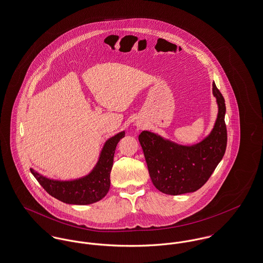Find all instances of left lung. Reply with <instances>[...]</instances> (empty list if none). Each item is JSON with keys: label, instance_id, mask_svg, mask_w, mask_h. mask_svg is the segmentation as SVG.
Masks as SVG:
<instances>
[{"label": "left lung", "instance_id": "obj_1", "mask_svg": "<svg viewBox=\"0 0 263 263\" xmlns=\"http://www.w3.org/2000/svg\"><path fill=\"white\" fill-rule=\"evenodd\" d=\"M218 116L211 133L194 145H180L143 131L138 139L152 183L163 194L177 196L201 189L222 160L227 146L225 100L213 84Z\"/></svg>", "mask_w": 263, "mask_h": 263}]
</instances>
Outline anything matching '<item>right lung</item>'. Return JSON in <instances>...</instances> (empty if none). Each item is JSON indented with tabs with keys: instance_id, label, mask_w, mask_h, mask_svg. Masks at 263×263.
<instances>
[{
	"instance_id": "add662e5",
	"label": "right lung",
	"mask_w": 263,
	"mask_h": 263,
	"mask_svg": "<svg viewBox=\"0 0 263 263\" xmlns=\"http://www.w3.org/2000/svg\"><path fill=\"white\" fill-rule=\"evenodd\" d=\"M124 136L125 131H122L109 138L105 142L92 171L83 177L72 180H58L43 176L33 168H30V172L41 186L59 201L70 204H93L102 200L109 192L115 150L118 142Z\"/></svg>"
}]
</instances>
